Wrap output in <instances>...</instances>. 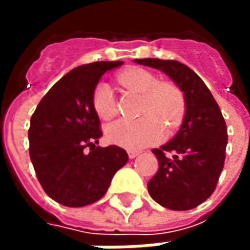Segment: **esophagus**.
Masks as SVG:
<instances>
[{"instance_id": "esophagus-1", "label": "esophagus", "mask_w": 250, "mask_h": 250, "mask_svg": "<svg viewBox=\"0 0 250 250\" xmlns=\"http://www.w3.org/2000/svg\"><path fill=\"white\" fill-rule=\"evenodd\" d=\"M138 155H139V152L138 151H128V158H130V159H134V158H136Z\"/></svg>"}]
</instances>
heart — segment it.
<instances>
[{"label":"heart","instance_id":"obj_1","mask_svg":"<svg viewBox=\"0 0 250 250\" xmlns=\"http://www.w3.org/2000/svg\"><path fill=\"white\" fill-rule=\"evenodd\" d=\"M119 82L136 92L145 93L141 119H120L105 128L107 141L127 150H139L161 141L163 128L175 130L184 119L186 100L178 85L159 82L147 69L131 68L122 72ZM92 107L100 119L108 120L116 114L114 95L105 83H99L92 93Z\"/></svg>","mask_w":250,"mask_h":250}]
</instances>
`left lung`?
<instances>
[{"instance_id": "8db88e82", "label": "left lung", "mask_w": 250, "mask_h": 250, "mask_svg": "<svg viewBox=\"0 0 250 250\" xmlns=\"http://www.w3.org/2000/svg\"><path fill=\"white\" fill-rule=\"evenodd\" d=\"M162 71L184 92V122L173 139L154 148L159 165L147 184L154 201L171 210H190L214 191L225 162L228 130L224 116L202 79L175 60L138 59Z\"/></svg>"}]
</instances>
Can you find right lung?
I'll list each match as a JSON object with an SVG mask.
<instances>
[{
  "label": "right lung",
  "instance_id": "1",
  "mask_svg": "<svg viewBox=\"0 0 250 250\" xmlns=\"http://www.w3.org/2000/svg\"><path fill=\"white\" fill-rule=\"evenodd\" d=\"M123 62H98L73 68L46 92L30 119L29 155L44 191L59 204L82 208L103 197L128 155L98 146L100 120L92 93L105 72Z\"/></svg>",
  "mask_w": 250,
  "mask_h": 250
}]
</instances>
